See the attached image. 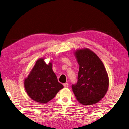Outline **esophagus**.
Returning a JSON list of instances; mask_svg holds the SVG:
<instances>
[{"mask_svg": "<svg viewBox=\"0 0 129 129\" xmlns=\"http://www.w3.org/2000/svg\"><path fill=\"white\" fill-rule=\"evenodd\" d=\"M63 85H64V87H65V88H68V87H69V84H68V83H64V84H63Z\"/></svg>", "mask_w": 129, "mask_h": 129, "instance_id": "esophagus-1", "label": "esophagus"}]
</instances>
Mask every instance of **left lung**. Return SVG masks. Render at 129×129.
<instances>
[{"instance_id":"left-lung-1","label":"left lung","mask_w":129,"mask_h":129,"mask_svg":"<svg viewBox=\"0 0 129 129\" xmlns=\"http://www.w3.org/2000/svg\"><path fill=\"white\" fill-rule=\"evenodd\" d=\"M79 64L78 81L72 85L77 101L84 105L101 101L107 91L109 79L102 60L92 51L85 48L76 51Z\"/></svg>"}]
</instances>
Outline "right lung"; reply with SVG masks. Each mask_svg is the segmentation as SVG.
Returning <instances> with one entry per match:
<instances>
[{
	"instance_id": "add662e5",
	"label": "right lung",
	"mask_w": 129,
	"mask_h": 129,
	"mask_svg": "<svg viewBox=\"0 0 129 129\" xmlns=\"http://www.w3.org/2000/svg\"><path fill=\"white\" fill-rule=\"evenodd\" d=\"M24 87L28 96L33 101L42 104L49 102L64 88L52 70V63L46 64L44 58L36 61L24 80Z\"/></svg>"
}]
</instances>
